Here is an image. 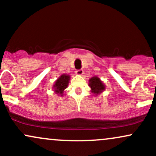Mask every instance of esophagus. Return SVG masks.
Returning <instances> with one entry per match:
<instances>
[{
  "instance_id": "1",
  "label": "esophagus",
  "mask_w": 156,
  "mask_h": 156,
  "mask_svg": "<svg viewBox=\"0 0 156 156\" xmlns=\"http://www.w3.org/2000/svg\"><path fill=\"white\" fill-rule=\"evenodd\" d=\"M76 73L77 76H82L83 74V71L82 69H78V70L76 71Z\"/></svg>"
}]
</instances>
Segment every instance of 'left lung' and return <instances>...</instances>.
Returning <instances> with one entry per match:
<instances>
[{"label": "left lung", "mask_w": 156, "mask_h": 156, "mask_svg": "<svg viewBox=\"0 0 156 156\" xmlns=\"http://www.w3.org/2000/svg\"><path fill=\"white\" fill-rule=\"evenodd\" d=\"M89 86L94 96L99 95L105 89V85L98 76H93L89 80Z\"/></svg>", "instance_id": "obj_1"}]
</instances>
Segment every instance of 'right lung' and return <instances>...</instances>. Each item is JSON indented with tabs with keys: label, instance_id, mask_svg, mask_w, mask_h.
<instances>
[{
	"label": "right lung",
	"instance_id": "obj_1",
	"mask_svg": "<svg viewBox=\"0 0 156 156\" xmlns=\"http://www.w3.org/2000/svg\"><path fill=\"white\" fill-rule=\"evenodd\" d=\"M69 80H70V76L67 74H63L58 77L55 81L54 85L53 86V91L55 94L61 97L63 96L64 91L67 88Z\"/></svg>",
	"mask_w": 156,
	"mask_h": 156
}]
</instances>
